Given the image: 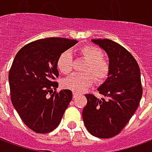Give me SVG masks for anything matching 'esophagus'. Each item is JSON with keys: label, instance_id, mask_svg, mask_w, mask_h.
<instances>
[{"label": "esophagus", "instance_id": "obj_1", "mask_svg": "<svg viewBox=\"0 0 152 152\" xmlns=\"http://www.w3.org/2000/svg\"><path fill=\"white\" fill-rule=\"evenodd\" d=\"M77 96H78V94H77V93L73 92V99H76Z\"/></svg>", "mask_w": 152, "mask_h": 152}]
</instances>
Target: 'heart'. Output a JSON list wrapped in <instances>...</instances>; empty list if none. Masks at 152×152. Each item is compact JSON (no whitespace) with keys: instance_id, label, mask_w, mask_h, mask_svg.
Wrapping results in <instances>:
<instances>
[{"instance_id":"b5f03b06","label":"heart","mask_w":152,"mask_h":152,"mask_svg":"<svg viewBox=\"0 0 152 152\" xmlns=\"http://www.w3.org/2000/svg\"><path fill=\"white\" fill-rule=\"evenodd\" d=\"M78 54L88 62L84 74L74 73L63 80V86L74 92H83L92 86L94 77L97 82L104 81L110 73V63L103 58L101 48L94 45H86L78 50ZM57 67L63 74L72 71L73 58L69 51H64L57 60Z\"/></svg>"}]
</instances>
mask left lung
<instances>
[{
  "mask_svg": "<svg viewBox=\"0 0 152 152\" xmlns=\"http://www.w3.org/2000/svg\"><path fill=\"white\" fill-rule=\"evenodd\" d=\"M92 41L107 52L111 69L98 89L106 99L86 94L83 121L89 134L110 138L124 129L138 107L142 95L140 68L134 56L120 44L109 39Z\"/></svg>",
  "mask_w": 152,
  "mask_h": 152,
  "instance_id": "left-lung-1",
  "label": "left lung"
}]
</instances>
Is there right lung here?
<instances>
[{
    "label": "right lung",
    "instance_id": "add662e5",
    "mask_svg": "<svg viewBox=\"0 0 152 152\" xmlns=\"http://www.w3.org/2000/svg\"><path fill=\"white\" fill-rule=\"evenodd\" d=\"M78 41L49 37L27 44L18 51L9 73L10 99L27 126L38 134L55 129L72 99L70 89L56 92L57 60Z\"/></svg>",
    "mask_w": 152,
    "mask_h": 152
}]
</instances>
